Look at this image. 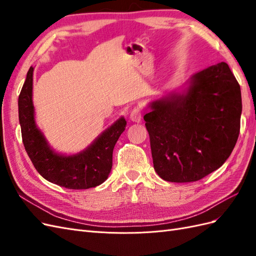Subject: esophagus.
<instances>
[{
	"instance_id": "34e87169",
	"label": "esophagus",
	"mask_w": 256,
	"mask_h": 256,
	"mask_svg": "<svg viewBox=\"0 0 256 256\" xmlns=\"http://www.w3.org/2000/svg\"><path fill=\"white\" fill-rule=\"evenodd\" d=\"M142 118V110L140 108H136L130 113V120L134 122H140Z\"/></svg>"
}]
</instances>
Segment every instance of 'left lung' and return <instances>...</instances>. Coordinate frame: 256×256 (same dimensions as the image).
Segmentation results:
<instances>
[{
	"label": "left lung",
	"mask_w": 256,
	"mask_h": 256,
	"mask_svg": "<svg viewBox=\"0 0 256 256\" xmlns=\"http://www.w3.org/2000/svg\"><path fill=\"white\" fill-rule=\"evenodd\" d=\"M144 115L154 168L166 182H190L219 168L236 145L242 92L224 62L193 74L184 92L152 102Z\"/></svg>",
	"instance_id": "left-lung-1"
}]
</instances>
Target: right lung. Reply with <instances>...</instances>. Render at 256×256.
I'll use <instances>...</instances> for the list:
<instances>
[{
	"mask_svg": "<svg viewBox=\"0 0 256 256\" xmlns=\"http://www.w3.org/2000/svg\"><path fill=\"white\" fill-rule=\"evenodd\" d=\"M33 72L30 67L18 99L22 142L37 172L44 180L67 189H88L102 184L112 168V154L125 130L124 118L106 129L88 148L70 156L54 152L37 128L32 100Z\"/></svg>",
	"mask_w": 256,
	"mask_h": 256,
	"instance_id": "add662e5",
	"label": "right lung"
}]
</instances>
